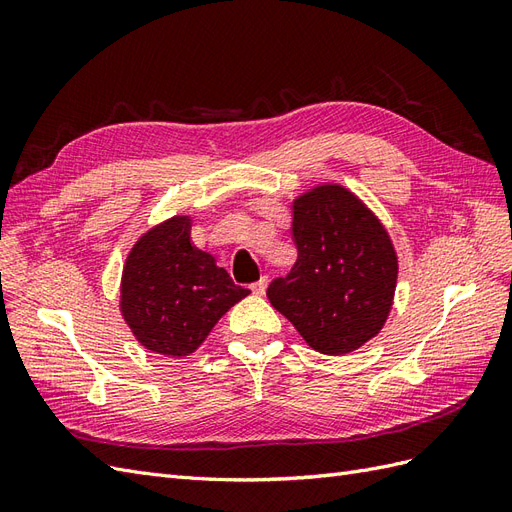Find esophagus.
<instances>
[{
    "label": "esophagus",
    "instance_id": "1",
    "mask_svg": "<svg viewBox=\"0 0 512 512\" xmlns=\"http://www.w3.org/2000/svg\"><path fill=\"white\" fill-rule=\"evenodd\" d=\"M267 286H269V280H267V277H262V280L252 284V290H254V294H265Z\"/></svg>",
    "mask_w": 512,
    "mask_h": 512
}]
</instances>
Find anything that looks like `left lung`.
I'll use <instances>...</instances> for the list:
<instances>
[{
  "label": "left lung",
  "mask_w": 512,
  "mask_h": 512,
  "mask_svg": "<svg viewBox=\"0 0 512 512\" xmlns=\"http://www.w3.org/2000/svg\"><path fill=\"white\" fill-rule=\"evenodd\" d=\"M297 262L267 297L309 348L348 354L376 337L391 314L397 252L378 215L339 183L292 200Z\"/></svg>",
  "instance_id": "left-lung-1"
}]
</instances>
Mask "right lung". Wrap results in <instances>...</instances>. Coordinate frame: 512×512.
<instances>
[{"instance_id":"obj_1","label":"right lung","mask_w":512,"mask_h":512,"mask_svg":"<svg viewBox=\"0 0 512 512\" xmlns=\"http://www.w3.org/2000/svg\"><path fill=\"white\" fill-rule=\"evenodd\" d=\"M190 235V215L149 228L132 245L119 288V312L136 342L175 359L196 352L228 309L250 294Z\"/></svg>"}]
</instances>
